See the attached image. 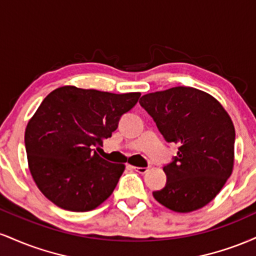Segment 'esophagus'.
Segmentation results:
<instances>
[{"label": "esophagus", "instance_id": "1", "mask_svg": "<svg viewBox=\"0 0 256 256\" xmlns=\"http://www.w3.org/2000/svg\"><path fill=\"white\" fill-rule=\"evenodd\" d=\"M131 168L134 170V171H136V172H138V173H140V174H144V173L148 172L149 167H134V166H132Z\"/></svg>", "mask_w": 256, "mask_h": 256}]
</instances>
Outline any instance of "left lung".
Returning <instances> with one entry per match:
<instances>
[{
	"mask_svg": "<svg viewBox=\"0 0 256 256\" xmlns=\"http://www.w3.org/2000/svg\"><path fill=\"white\" fill-rule=\"evenodd\" d=\"M140 104L166 142L179 146L177 156L164 166L166 185L152 196L180 213L210 204L234 167V128L222 106L204 91L186 86L146 94Z\"/></svg>",
	"mask_w": 256,
	"mask_h": 256,
	"instance_id": "8db88e82",
	"label": "left lung"
}]
</instances>
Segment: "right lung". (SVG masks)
Wrapping results in <instances>:
<instances>
[{
  "label": "right lung",
  "instance_id": "right-lung-1",
  "mask_svg": "<svg viewBox=\"0 0 256 256\" xmlns=\"http://www.w3.org/2000/svg\"><path fill=\"white\" fill-rule=\"evenodd\" d=\"M140 96L62 86L43 100L26 128L25 148L32 178L46 198L62 210L88 212L110 198L125 167L95 148L112 137Z\"/></svg>",
  "mask_w": 256,
  "mask_h": 256
}]
</instances>
